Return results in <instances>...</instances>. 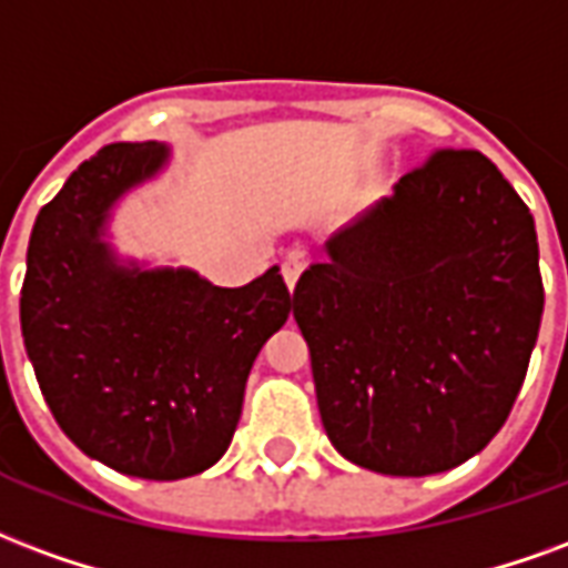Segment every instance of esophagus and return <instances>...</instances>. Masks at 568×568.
<instances>
[{
    "mask_svg": "<svg viewBox=\"0 0 568 568\" xmlns=\"http://www.w3.org/2000/svg\"><path fill=\"white\" fill-rule=\"evenodd\" d=\"M302 268H305V263H302L300 254H290L284 263H281V275H284V284H287V290L296 287V281H300Z\"/></svg>",
    "mask_w": 568,
    "mask_h": 568,
    "instance_id": "34e87169",
    "label": "esophagus"
}]
</instances>
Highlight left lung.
<instances>
[{"mask_svg": "<svg viewBox=\"0 0 568 568\" xmlns=\"http://www.w3.org/2000/svg\"><path fill=\"white\" fill-rule=\"evenodd\" d=\"M545 308L532 214L484 153L438 151L324 242L293 317L333 448L424 478L487 448Z\"/></svg>", "mask_w": 568, "mask_h": 568, "instance_id": "1", "label": "left lung"}]
</instances>
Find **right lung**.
<instances>
[{
    "instance_id": "add662e5",
    "label": "right lung",
    "mask_w": 568,
    "mask_h": 568,
    "mask_svg": "<svg viewBox=\"0 0 568 568\" xmlns=\"http://www.w3.org/2000/svg\"><path fill=\"white\" fill-rule=\"evenodd\" d=\"M172 163L163 142H118L74 169L39 211L20 326L44 403L87 457L178 481L226 454L244 384L287 324L281 268L217 287L190 266L120 254L114 211Z\"/></svg>"
}]
</instances>
